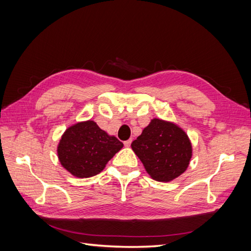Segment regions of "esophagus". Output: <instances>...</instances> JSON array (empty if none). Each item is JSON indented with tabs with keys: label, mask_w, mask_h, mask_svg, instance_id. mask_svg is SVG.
<instances>
[{
	"label": "esophagus",
	"mask_w": 251,
	"mask_h": 251,
	"mask_svg": "<svg viewBox=\"0 0 251 251\" xmlns=\"http://www.w3.org/2000/svg\"><path fill=\"white\" fill-rule=\"evenodd\" d=\"M124 143H125V146H126V147H127V148H128V147L131 146V143H132V139H128V140L125 141Z\"/></svg>",
	"instance_id": "esophagus-1"
}]
</instances>
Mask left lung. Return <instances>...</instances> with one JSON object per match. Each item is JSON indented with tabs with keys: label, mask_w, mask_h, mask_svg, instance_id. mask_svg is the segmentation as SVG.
Listing matches in <instances>:
<instances>
[{
	"label": "left lung",
	"mask_w": 251,
	"mask_h": 251,
	"mask_svg": "<svg viewBox=\"0 0 251 251\" xmlns=\"http://www.w3.org/2000/svg\"><path fill=\"white\" fill-rule=\"evenodd\" d=\"M131 147L150 176L161 182L183 174L193 154L186 133L177 125L158 118L151 120Z\"/></svg>",
	"instance_id": "1"
}]
</instances>
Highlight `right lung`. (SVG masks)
<instances>
[{
    "label": "right lung",
    "mask_w": 251,
    "mask_h": 251,
    "mask_svg": "<svg viewBox=\"0 0 251 251\" xmlns=\"http://www.w3.org/2000/svg\"><path fill=\"white\" fill-rule=\"evenodd\" d=\"M123 147L115 136L88 120L67 128L57 146V156L63 168L73 176L89 178L100 174Z\"/></svg>",
    "instance_id": "right-lung-1"
}]
</instances>
